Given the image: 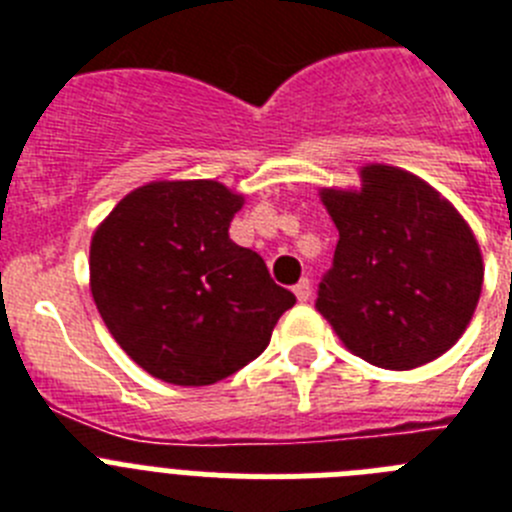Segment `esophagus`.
Masks as SVG:
<instances>
[{"label":"esophagus","mask_w":512,"mask_h":512,"mask_svg":"<svg viewBox=\"0 0 512 512\" xmlns=\"http://www.w3.org/2000/svg\"><path fill=\"white\" fill-rule=\"evenodd\" d=\"M295 295H297V300L300 302H307L312 297V284H310V279H300V282L295 284Z\"/></svg>","instance_id":"esophagus-1"}]
</instances>
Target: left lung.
<instances>
[{
    "label": "left lung",
    "instance_id": "left-lung-1",
    "mask_svg": "<svg viewBox=\"0 0 512 512\" xmlns=\"http://www.w3.org/2000/svg\"><path fill=\"white\" fill-rule=\"evenodd\" d=\"M338 228L318 312L348 351L382 369H415L467 330L482 292V253L449 200L395 166L361 169V192L323 189Z\"/></svg>",
    "mask_w": 512,
    "mask_h": 512
}]
</instances>
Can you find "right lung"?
I'll use <instances>...</instances> for the list:
<instances>
[{
  "label": "right lung",
  "instance_id": "obj_1",
  "mask_svg": "<svg viewBox=\"0 0 512 512\" xmlns=\"http://www.w3.org/2000/svg\"><path fill=\"white\" fill-rule=\"evenodd\" d=\"M241 194L210 179L153 182L117 202L89 251L92 297L122 351L182 387L261 356L295 295L230 241Z\"/></svg>",
  "mask_w": 512,
  "mask_h": 512
}]
</instances>
